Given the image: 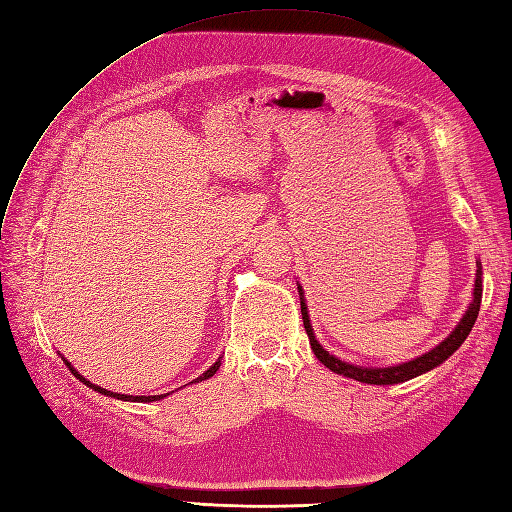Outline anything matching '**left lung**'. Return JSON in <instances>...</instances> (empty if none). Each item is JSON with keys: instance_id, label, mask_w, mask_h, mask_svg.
Listing matches in <instances>:
<instances>
[{"instance_id": "8db88e82", "label": "left lung", "mask_w": 512, "mask_h": 512, "mask_svg": "<svg viewBox=\"0 0 512 512\" xmlns=\"http://www.w3.org/2000/svg\"><path fill=\"white\" fill-rule=\"evenodd\" d=\"M297 290H299V299H301V316H303V327H306V334L310 338V347L316 355V359L323 366H327L331 372L336 375H342L347 379H355L359 383H368V385H394V383H405L413 377H420L424 372L437 368L439 364H444L446 359L457 351L461 344L465 342V338L472 331L478 312H480V299H482V265L480 260L476 262V280H474V293H472V301L463 314V319L459 321V325L450 331V336H446L441 340L435 349L426 351L420 357H413L409 362L396 364V366H388V368H377V366H357V364H349L344 359L331 355L327 349H323V344L316 340L314 329L310 323V314H308V303L306 297H303V288L297 282Z\"/></svg>"}]
</instances>
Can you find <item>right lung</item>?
<instances>
[{"label":"right lung","instance_id":"1","mask_svg":"<svg viewBox=\"0 0 512 512\" xmlns=\"http://www.w3.org/2000/svg\"><path fill=\"white\" fill-rule=\"evenodd\" d=\"M64 359V357H62ZM64 364L71 368V372L73 375L84 383V385H88V388H92L94 392H99V394H103V396H112V398H118V400H131V403H155V400H161V398H165L168 394H157V396H133V394H116V392H109V390H105V388H101V385H94V383H90L84 375H79V372L71 366V362H68V359H64ZM219 366H222V359H217V362L209 368V370H204L202 375L198 377V379H193L191 383H200V381H206V379H211L215 372L219 370Z\"/></svg>","mask_w":512,"mask_h":512}]
</instances>
